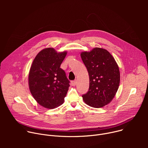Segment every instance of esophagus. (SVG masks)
<instances>
[{"label":"esophagus","mask_w":148,"mask_h":148,"mask_svg":"<svg viewBox=\"0 0 148 148\" xmlns=\"http://www.w3.org/2000/svg\"><path fill=\"white\" fill-rule=\"evenodd\" d=\"M76 84H77V81H76V80H75V81H71V86H75L76 85Z\"/></svg>","instance_id":"obj_1"}]
</instances>
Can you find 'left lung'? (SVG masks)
Instances as JSON below:
<instances>
[{"instance_id": "1", "label": "left lung", "mask_w": 148, "mask_h": 148, "mask_svg": "<svg viewBox=\"0 0 148 148\" xmlns=\"http://www.w3.org/2000/svg\"><path fill=\"white\" fill-rule=\"evenodd\" d=\"M81 57L89 74L88 91L82 95L86 104L93 108H102L114 98L119 88L120 73L112 56L105 49L95 47L83 51Z\"/></svg>"}]
</instances>
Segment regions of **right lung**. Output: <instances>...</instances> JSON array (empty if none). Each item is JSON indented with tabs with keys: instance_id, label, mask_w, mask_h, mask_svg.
I'll use <instances>...</instances> for the list:
<instances>
[{
	"instance_id": "obj_1",
	"label": "right lung",
	"mask_w": 148,
	"mask_h": 148,
	"mask_svg": "<svg viewBox=\"0 0 148 148\" xmlns=\"http://www.w3.org/2000/svg\"><path fill=\"white\" fill-rule=\"evenodd\" d=\"M67 53L46 48L33 61L29 74V89L37 103L45 108L54 109L64 102L70 81L60 66Z\"/></svg>"
}]
</instances>
